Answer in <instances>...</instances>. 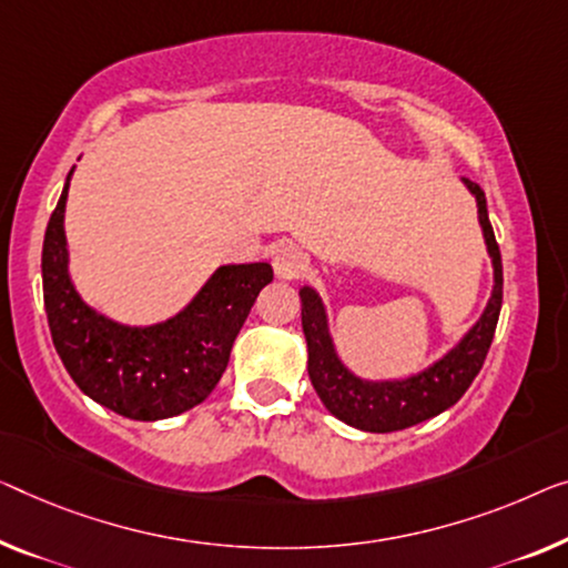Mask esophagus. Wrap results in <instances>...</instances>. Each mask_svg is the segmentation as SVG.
Here are the masks:
<instances>
[{
  "label": "esophagus",
  "mask_w": 568,
  "mask_h": 568,
  "mask_svg": "<svg viewBox=\"0 0 568 568\" xmlns=\"http://www.w3.org/2000/svg\"><path fill=\"white\" fill-rule=\"evenodd\" d=\"M273 267L277 277H283V281H293V277L303 275V270L308 267V255L298 247V244L285 242L275 250Z\"/></svg>",
  "instance_id": "1"
}]
</instances>
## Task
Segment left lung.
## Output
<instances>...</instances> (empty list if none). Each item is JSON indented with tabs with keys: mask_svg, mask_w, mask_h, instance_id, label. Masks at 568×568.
<instances>
[{
	"mask_svg": "<svg viewBox=\"0 0 568 568\" xmlns=\"http://www.w3.org/2000/svg\"><path fill=\"white\" fill-rule=\"evenodd\" d=\"M464 183L477 199L479 224L495 267V287L481 318L436 365L408 379H393V383H367V379L354 377L336 357L334 342L328 336L324 303L316 291L301 287V321L308 344V377L313 390L318 393L321 403L332 416L354 428L369 430V434H390V430H403L434 418L452 408L469 390L471 379L485 365L503 308V257L487 216L485 191L469 178H464Z\"/></svg>",
	"mask_w": 568,
	"mask_h": 568,
	"instance_id": "obj_1",
	"label": "left lung"
}]
</instances>
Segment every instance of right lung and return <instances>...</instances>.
<instances>
[{
	"label": "right lung",
	"instance_id": "obj_1",
	"mask_svg": "<svg viewBox=\"0 0 568 568\" xmlns=\"http://www.w3.org/2000/svg\"><path fill=\"white\" fill-rule=\"evenodd\" d=\"M73 173V171H71ZM65 178L42 242V298L58 357L73 383L132 420H160L206 400L222 379L232 344L262 287L267 262L219 267L178 316L155 326H122L89 308L68 277Z\"/></svg>",
	"mask_w": 568,
	"mask_h": 568
}]
</instances>
